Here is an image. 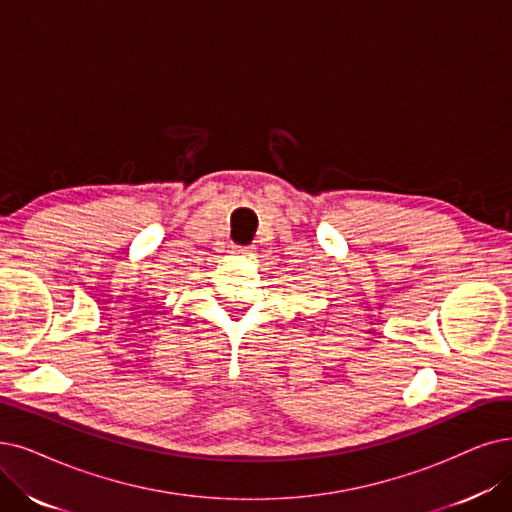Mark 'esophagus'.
Masks as SVG:
<instances>
[{
    "instance_id": "obj_1",
    "label": "esophagus",
    "mask_w": 512,
    "mask_h": 512,
    "mask_svg": "<svg viewBox=\"0 0 512 512\" xmlns=\"http://www.w3.org/2000/svg\"><path fill=\"white\" fill-rule=\"evenodd\" d=\"M233 254L252 256V248H248V245H233Z\"/></svg>"
}]
</instances>
